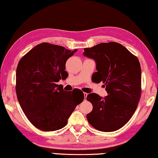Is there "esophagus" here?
Masks as SVG:
<instances>
[{
    "instance_id": "34e87169",
    "label": "esophagus",
    "mask_w": 158,
    "mask_h": 158,
    "mask_svg": "<svg viewBox=\"0 0 158 158\" xmlns=\"http://www.w3.org/2000/svg\"><path fill=\"white\" fill-rule=\"evenodd\" d=\"M84 94V96H85V100H86V98H87V93H83Z\"/></svg>"
}]
</instances>
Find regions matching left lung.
Masks as SVG:
<instances>
[{"mask_svg":"<svg viewBox=\"0 0 158 158\" xmlns=\"http://www.w3.org/2000/svg\"><path fill=\"white\" fill-rule=\"evenodd\" d=\"M83 55L93 59L95 72L92 80L102 82L108 95L87 96L93 109L87 114L88 122L100 131L119 129L131 118L140 98L141 69L138 58L116 42L101 43L84 48Z\"/></svg>","mask_w":158,"mask_h":158,"instance_id":"1","label":"left lung"}]
</instances>
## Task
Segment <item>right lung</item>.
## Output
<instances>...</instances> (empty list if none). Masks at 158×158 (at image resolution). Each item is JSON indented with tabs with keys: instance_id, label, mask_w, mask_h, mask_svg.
I'll return each mask as SVG.
<instances>
[{
	"instance_id": "obj_1",
	"label": "right lung",
	"mask_w": 158,
	"mask_h": 158,
	"mask_svg": "<svg viewBox=\"0 0 158 158\" xmlns=\"http://www.w3.org/2000/svg\"><path fill=\"white\" fill-rule=\"evenodd\" d=\"M77 52L48 43L35 46L16 70V94L30 122L44 131L64 128L76 106L84 99L81 89L66 92L56 84L69 76L66 60Z\"/></svg>"
}]
</instances>
